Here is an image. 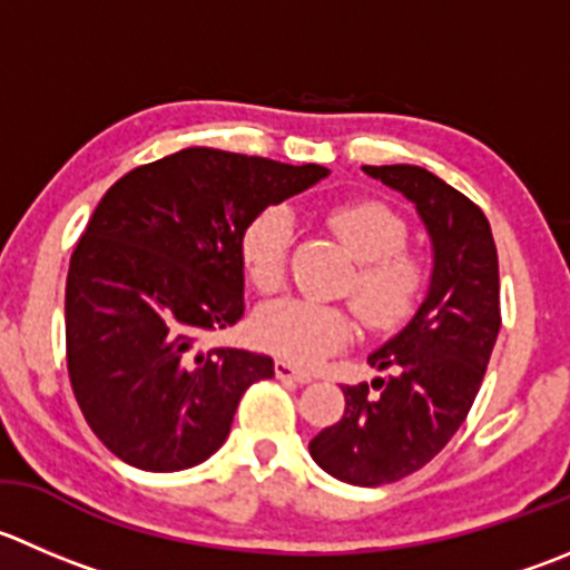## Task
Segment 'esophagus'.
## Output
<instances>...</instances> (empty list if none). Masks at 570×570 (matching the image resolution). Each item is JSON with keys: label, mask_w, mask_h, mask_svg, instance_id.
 <instances>
[{"label": "esophagus", "mask_w": 570, "mask_h": 570, "mask_svg": "<svg viewBox=\"0 0 570 570\" xmlns=\"http://www.w3.org/2000/svg\"><path fill=\"white\" fill-rule=\"evenodd\" d=\"M275 375H278V379H284V381H295V384H308V381L314 379L308 370L295 367V364L286 362V358H278V362H275Z\"/></svg>", "instance_id": "obj_1"}]
</instances>
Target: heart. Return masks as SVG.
<instances>
[{
    "mask_svg": "<svg viewBox=\"0 0 570 570\" xmlns=\"http://www.w3.org/2000/svg\"><path fill=\"white\" fill-rule=\"evenodd\" d=\"M328 225L358 262L353 306L373 328L401 323L423 284V269L409 256L406 225L392 208L375 200H353L328 212ZM295 219L284 206L264 208L242 234V264L258 292L284 284L286 253ZM353 325L345 308L331 303L284 297L253 317V336L262 347L297 364H314L342 347Z\"/></svg>",
    "mask_w": 570,
    "mask_h": 570,
    "instance_id": "heart-1",
    "label": "heart"
}]
</instances>
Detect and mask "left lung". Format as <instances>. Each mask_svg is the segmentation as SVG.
Returning a JSON list of instances; mask_svg holds the SVG:
<instances>
[{"label": "left lung", "instance_id": "obj_1", "mask_svg": "<svg viewBox=\"0 0 570 570\" xmlns=\"http://www.w3.org/2000/svg\"><path fill=\"white\" fill-rule=\"evenodd\" d=\"M401 191L432 239L423 303L367 356L386 379L342 386L345 414L308 443L312 460L358 488L420 471L473 406L501 328L499 253L482 208L423 167H362Z\"/></svg>", "mask_w": 570, "mask_h": 570}]
</instances>
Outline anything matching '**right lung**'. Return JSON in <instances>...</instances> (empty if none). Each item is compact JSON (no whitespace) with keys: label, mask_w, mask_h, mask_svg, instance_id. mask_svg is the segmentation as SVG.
<instances>
[{"label":"right lung","mask_w":570,"mask_h":570,"mask_svg":"<svg viewBox=\"0 0 570 570\" xmlns=\"http://www.w3.org/2000/svg\"><path fill=\"white\" fill-rule=\"evenodd\" d=\"M328 169L186 147L116 180L66 278V364L91 432L138 471L217 454L264 353L197 345L245 314L242 234Z\"/></svg>","instance_id":"obj_1"}]
</instances>
